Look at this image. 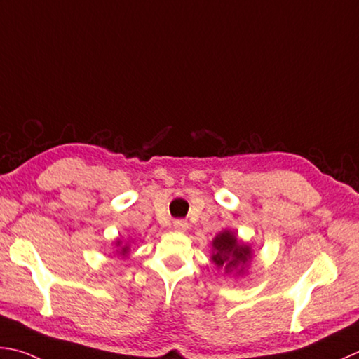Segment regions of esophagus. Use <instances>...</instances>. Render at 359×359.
I'll use <instances>...</instances> for the list:
<instances>
[{
  "mask_svg": "<svg viewBox=\"0 0 359 359\" xmlns=\"http://www.w3.org/2000/svg\"><path fill=\"white\" fill-rule=\"evenodd\" d=\"M187 226H189L187 222H184V220H175L173 222V229H175V231H178V233H184Z\"/></svg>",
  "mask_w": 359,
  "mask_h": 359,
  "instance_id": "34e87169",
  "label": "esophagus"
}]
</instances>
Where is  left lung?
Listing matches in <instances>:
<instances>
[{
    "instance_id": "1",
    "label": "left lung",
    "mask_w": 359,
    "mask_h": 359,
    "mask_svg": "<svg viewBox=\"0 0 359 359\" xmlns=\"http://www.w3.org/2000/svg\"><path fill=\"white\" fill-rule=\"evenodd\" d=\"M252 247L239 241L229 229H223L212 241V262L219 269H225V273L236 272L243 275L252 261Z\"/></svg>"
}]
</instances>
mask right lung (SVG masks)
<instances>
[{"label":"right lung","instance_id":"add662e5","mask_svg":"<svg viewBox=\"0 0 359 359\" xmlns=\"http://www.w3.org/2000/svg\"><path fill=\"white\" fill-rule=\"evenodd\" d=\"M120 243H121V242L117 241V245H120ZM128 252H130V245H128V243H126V245H123V247L120 248V255L125 256V255H128Z\"/></svg>","mask_w":359,"mask_h":359}]
</instances>
